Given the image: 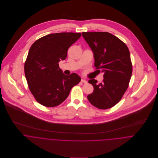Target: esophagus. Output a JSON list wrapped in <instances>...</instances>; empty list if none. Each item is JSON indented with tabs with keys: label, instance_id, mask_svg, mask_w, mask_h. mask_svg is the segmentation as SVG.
Masks as SVG:
<instances>
[{
	"label": "esophagus",
	"instance_id": "1",
	"mask_svg": "<svg viewBox=\"0 0 158 158\" xmlns=\"http://www.w3.org/2000/svg\"><path fill=\"white\" fill-rule=\"evenodd\" d=\"M81 81L82 82V83H85V84H86L87 83H88V81L86 80H85V79H81Z\"/></svg>",
	"mask_w": 158,
	"mask_h": 158
}]
</instances>
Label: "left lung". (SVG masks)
Wrapping results in <instances>:
<instances>
[{"mask_svg": "<svg viewBox=\"0 0 158 158\" xmlns=\"http://www.w3.org/2000/svg\"><path fill=\"white\" fill-rule=\"evenodd\" d=\"M90 47L94 65L104 73L103 83L95 79L88 81L94 91L88 95L90 103L102 110L116 105L127 89L132 75L130 53L127 45L108 32H83Z\"/></svg>", "mask_w": 158, "mask_h": 158, "instance_id": "obj_1", "label": "left lung"}]
</instances>
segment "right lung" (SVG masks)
I'll list each match as a JSON object with an SVG mask.
<instances>
[{
	"label": "right lung",
	"mask_w": 158,
	"mask_h": 158,
	"mask_svg": "<svg viewBox=\"0 0 158 158\" xmlns=\"http://www.w3.org/2000/svg\"><path fill=\"white\" fill-rule=\"evenodd\" d=\"M81 36L79 33H52L31 46L24 65L25 75L29 89L42 105H59L67 98L72 88L81 81L75 73L64 74L58 64L66 58L69 47Z\"/></svg>",
	"instance_id": "obj_1"
}]
</instances>
